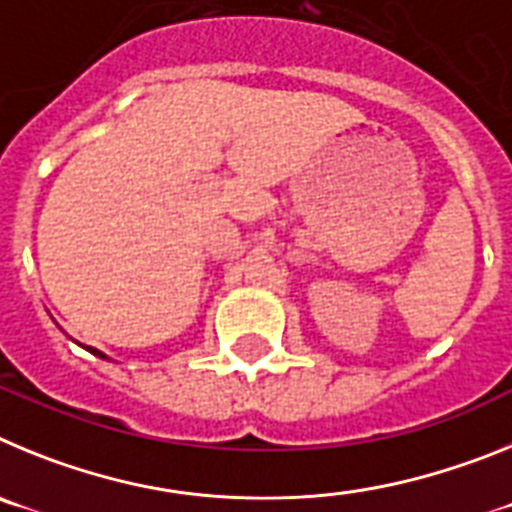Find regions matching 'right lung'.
I'll use <instances>...</instances> for the list:
<instances>
[{
	"label": "right lung",
	"mask_w": 512,
	"mask_h": 512,
	"mask_svg": "<svg viewBox=\"0 0 512 512\" xmlns=\"http://www.w3.org/2000/svg\"><path fill=\"white\" fill-rule=\"evenodd\" d=\"M89 351H92V354H97V356H102V354H99V351H94V348H89Z\"/></svg>",
	"instance_id": "right-lung-1"
}]
</instances>
